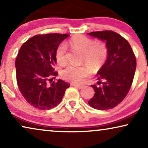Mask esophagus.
I'll return each instance as SVG.
<instances>
[{"mask_svg":"<svg viewBox=\"0 0 148 148\" xmlns=\"http://www.w3.org/2000/svg\"><path fill=\"white\" fill-rule=\"evenodd\" d=\"M73 86L77 89H82V88H84V86H80V85H76V84H73Z\"/></svg>","mask_w":148,"mask_h":148,"instance_id":"esophagus-1","label":"esophagus"}]
</instances>
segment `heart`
Masks as SVG:
<instances>
[{
  "mask_svg": "<svg viewBox=\"0 0 148 148\" xmlns=\"http://www.w3.org/2000/svg\"><path fill=\"white\" fill-rule=\"evenodd\" d=\"M72 49L83 54L84 61L93 69H96L106 61L108 56V48L102 42L93 41L84 36H76L69 42ZM66 47L62 44L56 50L55 57L59 64H64L66 62ZM92 69L89 66H75L69 65L62 71L64 79L74 84H80L90 75Z\"/></svg>",
  "mask_w": 148,
  "mask_h": 148,
  "instance_id": "heart-1",
  "label": "heart"
}]
</instances>
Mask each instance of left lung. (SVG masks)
I'll return each instance as SVG.
<instances>
[{
    "instance_id": "1",
    "label": "left lung",
    "mask_w": 148,
    "mask_h": 148,
    "mask_svg": "<svg viewBox=\"0 0 148 148\" xmlns=\"http://www.w3.org/2000/svg\"><path fill=\"white\" fill-rule=\"evenodd\" d=\"M106 42L108 56L97 73L98 84L92 85L95 94L88 101L92 108L108 110L117 106L128 94L136 69V58L127 40L112 31L88 34Z\"/></svg>"
}]
</instances>
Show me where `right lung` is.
Instances as JSON below:
<instances>
[{
	"label": "right lung",
	"mask_w": 148,
	"mask_h": 148,
	"mask_svg": "<svg viewBox=\"0 0 148 148\" xmlns=\"http://www.w3.org/2000/svg\"><path fill=\"white\" fill-rule=\"evenodd\" d=\"M69 36L60 34L36 35L20 48L15 60L17 85L25 100L36 108L48 110L56 106L69 87L60 79L52 82L51 78L58 74L53 69L56 63V50Z\"/></svg>",
	"instance_id": "obj_1"
}]
</instances>
